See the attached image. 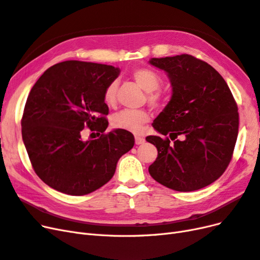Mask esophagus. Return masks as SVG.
<instances>
[{
  "label": "esophagus",
  "instance_id": "esophagus-1",
  "mask_svg": "<svg viewBox=\"0 0 260 260\" xmlns=\"http://www.w3.org/2000/svg\"><path fill=\"white\" fill-rule=\"evenodd\" d=\"M144 139L142 137H136V144L140 145V144H143L144 143Z\"/></svg>",
  "mask_w": 260,
  "mask_h": 260
}]
</instances>
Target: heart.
<instances>
[{
  "label": "heart",
  "mask_w": 260,
  "mask_h": 260,
  "mask_svg": "<svg viewBox=\"0 0 260 260\" xmlns=\"http://www.w3.org/2000/svg\"><path fill=\"white\" fill-rule=\"evenodd\" d=\"M132 79L141 89L147 92V101L152 106H158L161 103V95L157 92L161 84L160 76L154 70L148 68H139L132 73ZM118 90V82L116 80L109 83L104 91V101L107 105L116 103ZM149 116L145 111L141 109H124L117 113L113 117V125L117 129L129 131L132 133H140L142 125L147 122Z\"/></svg>",
  "instance_id": "b5f03b06"
}]
</instances>
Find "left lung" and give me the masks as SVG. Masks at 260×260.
Returning <instances> with one entry per match:
<instances>
[{
  "mask_svg": "<svg viewBox=\"0 0 260 260\" xmlns=\"http://www.w3.org/2000/svg\"><path fill=\"white\" fill-rule=\"evenodd\" d=\"M148 62L167 74L172 88L153 127L174 141L146 137L158 151L149 175L171 190H200L230 164L239 132L238 105L221 75L205 61L182 54Z\"/></svg>",
  "mask_w": 260,
  "mask_h": 260,
  "instance_id": "left-lung-1",
  "label": "left lung"
}]
</instances>
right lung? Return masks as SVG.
<instances>
[{
  "mask_svg": "<svg viewBox=\"0 0 260 260\" xmlns=\"http://www.w3.org/2000/svg\"><path fill=\"white\" fill-rule=\"evenodd\" d=\"M119 74L114 66L67 60L45 70L31 89L22 141L36 174L54 190L78 196L94 192L113 178L118 160L135 145L129 131L104 133V91ZM84 127L101 132L100 138L84 141Z\"/></svg>",
  "mask_w": 260,
  "mask_h": 260,
  "instance_id": "right-lung-1",
  "label": "right lung"
}]
</instances>
